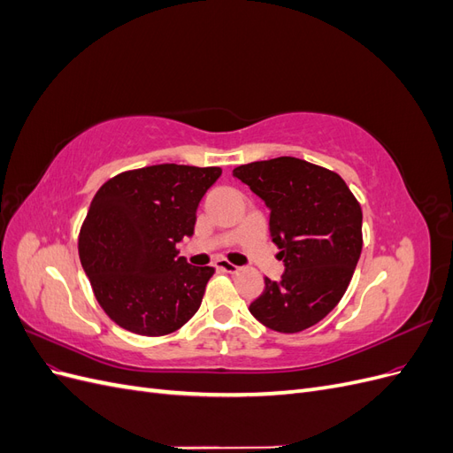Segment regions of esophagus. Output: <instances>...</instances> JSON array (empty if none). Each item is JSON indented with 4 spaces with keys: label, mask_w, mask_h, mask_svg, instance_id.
Segmentation results:
<instances>
[{
    "label": "esophagus",
    "mask_w": 453,
    "mask_h": 453,
    "mask_svg": "<svg viewBox=\"0 0 453 453\" xmlns=\"http://www.w3.org/2000/svg\"><path fill=\"white\" fill-rule=\"evenodd\" d=\"M215 268L221 270V272H226V273H236L240 270L236 265H232V263H228V260H223V258L217 260Z\"/></svg>",
    "instance_id": "esophagus-1"
}]
</instances>
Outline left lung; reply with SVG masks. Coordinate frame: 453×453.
Returning <instances> with one entry per match:
<instances>
[{
	"label": "left lung",
	"mask_w": 453,
	"mask_h": 453,
	"mask_svg": "<svg viewBox=\"0 0 453 453\" xmlns=\"http://www.w3.org/2000/svg\"><path fill=\"white\" fill-rule=\"evenodd\" d=\"M232 175L265 200L285 272L265 278L250 311L278 333L319 323L344 296L363 250V211L342 177L295 157L243 164Z\"/></svg>",
	"instance_id": "8db88e82"
}]
</instances>
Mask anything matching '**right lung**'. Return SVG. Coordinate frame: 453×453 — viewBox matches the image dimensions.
Returning a JSON list of instances; mask_svg holds the SVG:
<instances>
[{
	"label": "right lung",
	"instance_id": "1",
	"mask_svg": "<svg viewBox=\"0 0 453 453\" xmlns=\"http://www.w3.org/2000/svg\"><path fill=\"white\" fill-rule=\"evenodd\" d=\"M221 168L157 164L100 187L79 234V257L104 311L142 336L181 328L202 304L211 266H193L177 243L193 236L202 196Z\"/></svg>",
	"mask_w": 453,
	"mask_h": 453
}]
</instances>
